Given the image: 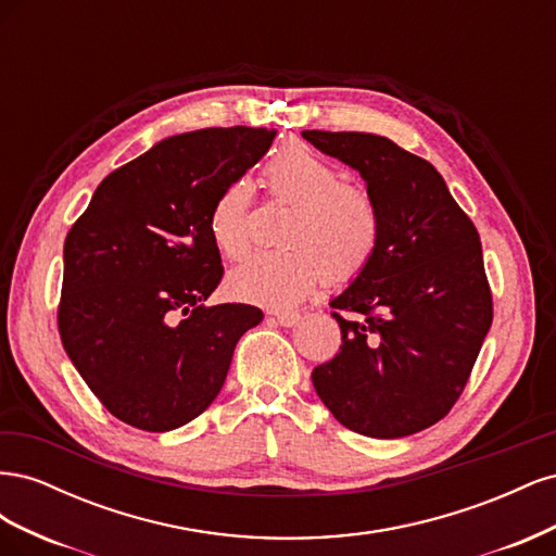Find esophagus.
Wrapping results in <instances>:
<instances>
[{
	"mask_svg": "<svg viewBox=\"0 0 556 556\" xmlns=\"http://www.w3.org/2000/svg\"><path fill=\"white\" fill-rule=\"evenodd\" d=\"M274 319L282 327H294V325H299L301 315L296 311H280V313H274Z\"/></svg>",
	"mask_w": 556,
	"mask_h": 556,
	"instance_id": "34e87169",
	"label": "esophagus"
}]
</instances>
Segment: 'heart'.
Segmentation results:
<instances>
[{"mask_svg":"<svg viewBox=\"0 0 556 556\" xmlns=\"http://www.w3.org/2000/svg\"><path fill=\"white\" fill-rule=\"evenodd\" d=\"M266 192L290 206L282 217L278 250L257 252L227 276L233 299L268 308H290L327 282L357 280L378 257L382 211L378 199L304 143H285L262 166ZM250 194L231 182L208 211V239L227 260H241L252 245Z\"/></svg>","mask_w":556,"mask_h":556,"instance_id":"obj_1","label":"heart"}]
</instances>
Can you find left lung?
Listing matches in <instances>:
<instances>
[{
  "label": "left lung",
  "instance_id": "1",
  "mask_svg": "<svg viewBox=\"0 0 556 556\" xmlns=\"http://www.w3.org/2000/svg\"><path fill=\"white\" fill-rule=\"evenodd\" d=\"M301 137L357 169L382 211L378 257L331 301L343 345L315 366V392L362 435L422 431L457 403L492 327L478 229L443 176L394 141L319 129Z\"/></svg>",
  "mask_w": 556,
  "mask_h": 556
}]
</instances>
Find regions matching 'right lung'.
<instances>
[{"mask_svg":"<svg viewBox=\"0 0 556 556\" xmlns=\"http://www.w3.org/2000/svg\"><path fill=\"white\" fill-rule=\"evenodd\" d=\"M266 127L164 139L111 172L64 241L62 345L104 408L143 431L192 422L220 394L233 348L262 323L206 306L223 280L208 211L271 148Z\"/></svg>","mask_w":556,"mask_h":556,"instance_id":"1","label":"right lung"}]
</instances>
